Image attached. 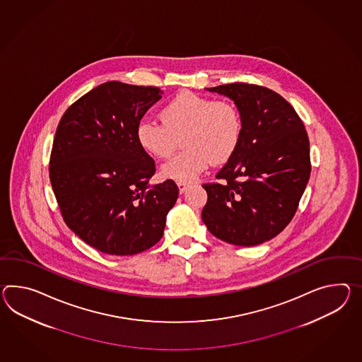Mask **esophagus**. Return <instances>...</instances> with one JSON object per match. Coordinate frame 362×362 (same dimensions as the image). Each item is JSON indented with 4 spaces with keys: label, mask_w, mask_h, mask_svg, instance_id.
<instances>
[{
    "label": "esophagus",
    "mask_w": 362,
    "mask_h": 362,
    "mask_svg": "<svg viewBox=\"0 0 362 362\" xmlns=\"http://www.w3.org/2000/svg\"><path fill=\"white\" fill-rule=\"evenodd\" d=\"M177 188H179V192H180V194H185V191H187V188H188V185H185V183H177Z\"/></svg>",
    "instance_id": "esophagus-1"
}]
</instances>
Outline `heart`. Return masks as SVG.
<instances>
[{"label":"heart","mask_w":362,"mask_h":362,"mask_svg":"<svg viewBox=\"0 0 362 362\" xmlns=\"http://www.w3.org/2000/svg\"><path fill=\"white\" fill-rule=\"evenodd\" d=\"M162 123L142 120L136 140L156 158H168L183 139V153L160 168V175L177 183H192L208 168L229 160L242 137V116L231 102L183 91L160 111Z\"/></svg>","instance_id":"1"}]
</instances>
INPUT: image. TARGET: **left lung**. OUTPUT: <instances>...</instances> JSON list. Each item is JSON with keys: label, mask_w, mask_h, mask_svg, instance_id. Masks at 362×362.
<instances>
[{"label": "left lung", "mask_w": 362, "mask_h": 362, "mask_svg": "<svg viewBox=\"0 0 362 362\" xmlns=\"http://www.w3.org/2000/svg\"><path fill=\"white\" fill-rule=\"evenodd\" d=\"M234 100L242 137L234 156L203 185L202 218L214 237L256 246L288 226L309 182L310 142L296 110L271 88L243 82L206 88Z\"/></svg>", "instance_id": "left-lung-1"}]
</instances>
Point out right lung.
<instances>
[{
  "mask_svg": "<svg viewBox=\"0 0 362 362\" xmlns=\"http://www.w3.org/2000/svg\"><path fill=\"white\" fill-rule=\"evenodd\" d=\"M154 86L110 81L71 105L57 125L49 179L62 218L88 246L134 255L163 235L177 185H150L156 163L136 140L142 116L162 98Z\"/></svg>",
  "mask_w": 362,
  "mask_h": 362,
  "instance_id": "1",
  "label": "right lung"
}]
</instances>
